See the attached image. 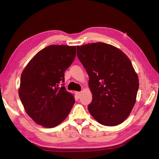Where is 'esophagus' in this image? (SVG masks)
<instances>
[{
  "label": "esophagus",
  "instance_id": "obj_1",
  "mask_svg": "<svg viewBox=\"0 0 159 159\" xmlns=\"http://www.w3.org/2000/svg\"><path fill=\"white\" fill-rule=\"evenodd\" d=\"M75 95H76V97L78 99H80L81 97V92H79V91H77V92H75Z\"/></svg>",
  "mask_w": 159,
  "mask_h": 159
}]
</instances>
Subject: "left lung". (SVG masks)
Returning <instances> with one entry per match:
<instances>
[{
  "label": "left lung",
  "instance_id": "obj_1",
  "mask_svg": "<svg viewBox=\"0 0 159 159\" xmlns=\"http://www.w3.org/2000/svg\"><path fill=\"white\" fill-rule=\"evenodd\" d=\"M77 55L89 77L90 114L105 126L121 124L135 104L139 86L131 60L117 47L103 42L78 46Z\"/></svg>",
  "mask_w": 159,
  "mask_h": 159
}]
</instances>
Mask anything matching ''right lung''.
<instances>
[{"mask_svg":"<svg viewBox=\"0 0 159 159\" xmlns=\"http://www.w3.org/2000/svg\"><path fill=\"white\" fill-rule=\"evenodd\" d=\"M76 56V46L50 45L41 50L23 70L18 95L25 111L38 125L52 128L68 117L74 96L60 84Z\"/></svg>","mask_w":159,"mask_h":159,"instance_id":"add662e5","label":"right lung"}]
</instances>
